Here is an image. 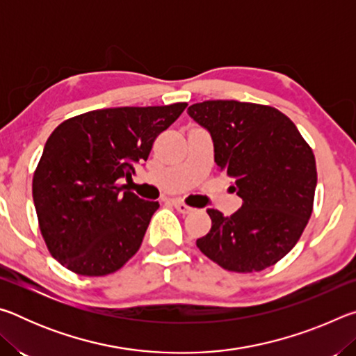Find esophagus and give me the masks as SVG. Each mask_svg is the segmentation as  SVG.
I'll return each instance as SVG.
<instances>
[{
  "label": "esophagus",
  "mask_w": 356,
  "mask_h": 356,
  "mask_svg": "<svg viewBox=\"0 0 356 356\" xmlns=\"http://www.w3.org/2000/svg\"><path fill=\"white\" fill-rule=\"evenodd\" d=\"M172 206L176 207L177 212H180V213H182V215H186V213H191V212H195V209L190 207V206H186V204L180 202V201H172Z\"/></svg>",
  "instance_id": "esophagus-1"
}]
</instances>
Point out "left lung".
Returning a JSON list of instances; mask_svg holds the SVG:
<instances>
[{"instance_id":"8db88e82","label":"left lung","mask_w":356,"mask_h":356,"mask_svg":"<svg viewBox=\"0 0 356 356\" xmlns=\"http://www.w3.org/2000/svg\"><path fill=\"white\" fill-rule=\"evenodd\" d=\"M209 130L215 163L234 180L242 207L231 216L215 209L197 248L225 270L261 272L281 261L303 234L314 204L316 159L286 114L273 106L206 100L188 108Z\"/></svg>"}]
</instances>
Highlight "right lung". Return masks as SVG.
<instances>
[{"label":"right lung","instance_id":"add662e5","mask_svg":"<svg viewBox=\"0 0 356 356\" xmlns=\"http://www.w3.org/2000/svg\"><path fill=\"white\" fill-rule=\"evenodd\" d=\"M186 104L120 106L83 113L59 124L33 177V200L50 254L83 276L114 273L140 250L160 207L124 185L146 161L155 138Z\"/></svg>","mask_w":356,"mask_h":356}]
</instances>
